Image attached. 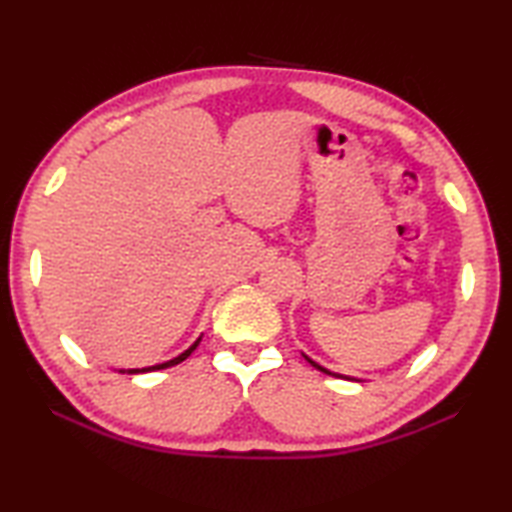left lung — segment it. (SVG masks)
I'll return each instance as SVG.
<instances>
[{
	"instance_id": "left-lung-1",
	"label": "left lung",
	"mask_w": 512,
	"mask_h": 512,
	"mask_svg": "<svg viewBox=\"0 0 512 512\" xmlns=\"http://www.w3.org/2000/svg\"><path fill=\"white\" fill-rule=\"evenodd\" d=\"M305 359L311 363V366H314V368H318L320 372H325V375H334V377H341V379H350V377H345V375H336V372H332V370H327V368H323V366H320V363H316L314 359H309L307 357V354H305Z\"/></svg>"
}]
</instances>
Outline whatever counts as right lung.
<instances>
[{
    "mask_svg": "<svg viewBox=\"0 0 512 512\" xmlns=\"http://www.w3.org/2000/svg\"><path fill=\"white\" fill-rule=\"evenodd\" d=\"M198 343H201V336H198V339L192 343V345H189V348L183 352V354H178V357H173L171 361H164V363H158V366H149V368H133V370H128V372H131V375H135V372H151V370H162V368H171V366H176V363H180V361H185L187 357H189V354H192L194 350H196V345ZM121 372H124V370H121Z\"/></svg>",
    "mask_w": 512,
    "mask_h": 512,
    "instance_id": "add662e5",
    "label": "right lung"
}]
</instances>
